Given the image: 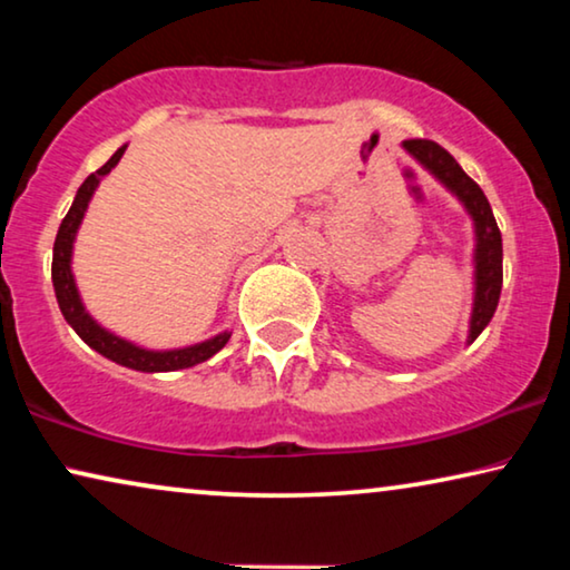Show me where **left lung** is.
Returning <instances> with one entry per match:
<instances>
[{
	"label": "left lung",
	"mask_w": 570,
	"mask_h": 570,
	"mask_svg": "<svg viewBox=\"0 0 570 570\" xmlns=\"http://www.w3.org/2000/svg\"><path fill=\"white\" fill-rule=\"evenodd\" d=\"M404 150L417 158L423 166L441 178L459 199L464 202L466 213L474 220L478 248H474V308L470 322V342L485 330L493 318L503 287V240L498 223L490 209V202L478 184L464 174L462 166L443 150L433 139H404Z\"/></svg>",
	"instance_id": "obj_1"
}]
</instances>
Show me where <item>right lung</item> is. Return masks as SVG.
I'll list each match as a JSON object with an SVG mask.
<instances>
[{"label": "right lung", "mask_w": 570, "mask_h": 570, "mask_svg": "<svg viewBox=\"0 0 570 570\" xmlns=\"http://www.w3.org/2000/svg\"><path fill=\"white\" fill-rule=\"evenodd\" d=\"M124 150H127V145L119 147V150L111 155V160H108L106 166H100L96 174H90L88 178H85L80 189H77V197L72 202V207H69L67 217L59 225L57 240H53V259H51L53 293H57L59 308H61V314H65L67 324L72 326V330L80 334V337L88 342V345L96 350V353L108 357V361L127 365V368H135V371H145V373L191 368V365L205 363L207 357H213L217 350H223L225 342L230 340V334L223 332L213 340L199 342V345L181 347V350H166V353H155V350L137 347V345H131V342L116 337V334H111V332H106L104 326L92 322L90 314L82 306L80 295H77L72 269H69V262H72L75 233H77V228H80L82 215H85V209H88V202L92 197V191H96V186L100 184V178H104L108 170H111L116 163L121 160Z\"/></svg>", "instance_id": "1"}]
</instances>
